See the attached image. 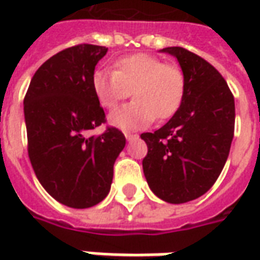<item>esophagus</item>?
<instances>
[{"label":"esophagus","mask_w":260,"mask_h":260,"mask_svg":"<svg viewBox=\"0 0 260 260\" xmlns=\"http://www.w3.org/2000/svg\"><path fill=\"white\" fill-rule=\"evenodd\" d=\"M125 138H126V141H134V139H138V135H135V134H128V132H125Z\"/></svg>","instance_id":"esophagus-1"}]
</instances>
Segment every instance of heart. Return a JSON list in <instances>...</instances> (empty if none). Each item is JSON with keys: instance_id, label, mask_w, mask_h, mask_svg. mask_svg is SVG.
I'll list each match as a JSON object with an SVG mask.
<instances>
[{"instance_id": "b5f03b06", "label": "heart", "mask_w": 260, "mask_h": 260, "mask_svg": "<svg viewBox=\"0 0 260 260\" xmlns=\"http://www.w3.org/2000/svg\"><path fill=\"white\" fill-rule=\"evenodd\" d=\"M91 89L100 106L114 110L119 102L134 96V102L115 110L110 122L124 129L167 121L180 111L186 93L182 69L146 53L125 55L114 69L99 68L91 75Z\"/></svg>"}]
</instances>
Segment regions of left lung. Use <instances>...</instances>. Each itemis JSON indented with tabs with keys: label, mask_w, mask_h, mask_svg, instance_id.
Here are the masks:
<instances>
[{
	"label": "left lung",
	"mask_w": 260,
	"mask_h": 260,
	"mask_svg": "<svg viewBox=\"0 0 260 260\" xmlns=\"http://www.w3.org/2000/svg\"><path fill=\"white\" fill-rule=\"evenodd\" d=\"M178 59L186 93L180 111L154 132H145L142 161L150 189L169 203L206 193L223 170L234 138V96L221 74L182 47L161 50Z\"/></svg>",
	"instance_id": "8db88e82"
}]
</instances>
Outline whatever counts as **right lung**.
Instances as JSON below:
<instances>
[{
	"mask_svg": "<svg viewBox=\"0 0 260 260\" xmlns=\"http://www.w3.org/2000/svg\"><path fill=\"white\" fill-rule=\"evenodd\" d=\"M107 50L83 43L59 51L37 69L23 100L37 180L55 201L74 209L94 206L107 196L114 163L125 147L124 134L114 126L87 136L106 122L91 75Z\"/></svg>",
	"mask_w": 260,
	"mask_h": 260,
	"instance_id": "add662e5",
	"label": "right lung"
}]
</instances>
